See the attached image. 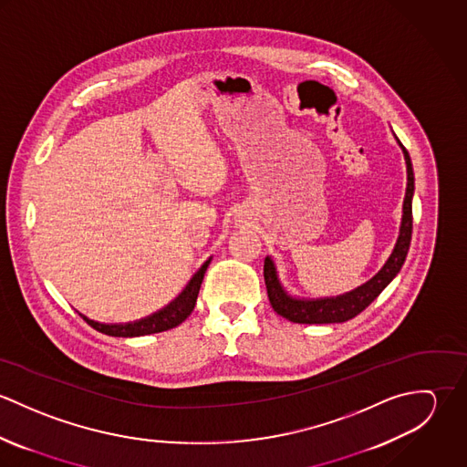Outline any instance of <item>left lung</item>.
Segmentation results:
<instances>
[{
	"label": "left lung",
	"instance_id": "obj_1",
	"mask_svg": "<svg viewBox=\"0 0 467 467\" xmlns=\"http://www.w3.org/2000/svg\"><path fill=\"white\" fill-rule=\"evenodd\" d=\"M396 140L402 149L404 161H406V192L402 201L400 235L387 263L370 280H367L365 284L358 285L348 293H343L337 296H326V298H298L287 293V289L282 285L276 265L267 255L265 259V282H266L271 307L275 309L276 315L295 324H341L354 318L365 307H368L378 298V295L396 278V275L404 265L410 241H411V198L415 191V178H413L410 154L402 147L398 136Z\"/></svg>",
	"mask_w": 467,
	"mask_h": 467
}]
</instances>
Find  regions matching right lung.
<instances>
[{
	"label": "right lung",
	"mask_w": 467,
	"mask_h": 467,
	"mask_svg": "<svg viewBox=\"0 0 467 467\" xmlns=\"http://www.w3.org/2000/svg\"><path fill=\"white\" fill-rule=\"evenodd\" d=\"M212 257L208 261L202 263V266L192 275V278L189 280V284L183 287V291L171 302L167 304L163 309L134 320V322H126V324H100L95 322L84 315H80L93 329H97L99 333L108 334V336H117V337H134V336H145V334L163 333L169 329L178 327L180 324H183L191 313L196 307V300L200 295L201 282L204 276V271L210 265Z\"/></svg>",
	"instance_id": "right-lung-1"
}]
</instances>
